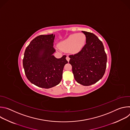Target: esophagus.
I'll list each match as a JSON object with an SVG mask.
<instances>
[{"label": "esophagus", "mask_w": 130, "mask_h": 130, "mask_svg": "<svg viewBox=\"0 0 130 130\" xmlns=\"http://www.w3.org/2000/svg\"><path fill=\"white\" fill-rule=\"evenodd\" d=\"M66 60H67V61L68 62H69V61L70 58H69V57L68 56H67V57H66Z\"/></svg>", "instance_id": "34e87169"}]
</instances>
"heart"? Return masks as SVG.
I'll return each instance as SVG.
<instances>
[{
    "mask_svg": "<svg viewBox=\"0 0 130 130\" xmlns=\"http://www.w3.org/2000/svg\"><path fill=\"white\" fill-rule=\"evenodd\" d=\"M86 37L82 33H75L69 35L59 44V48L63 51L73 53L79 52L86 44Z\"/></svg>",
    "mask_w": 130,
    "mask_h": 130,
    "instance_id": "heart-1",
    "label": "heart"
}]
</instances>
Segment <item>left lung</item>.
<instances>
[{
  "label": "left lung",
  "mask_w": 130,
  "mask_h": 130,
  "mask_svg": "<svg viewBox=\"0 0 130 130\" xmlns=\"http://www.w3.org/2000/svg\"><path fill=\"white\" fill-rule=\"evenodd\" d=\"M86 37V44L78 53L70 55L69 64L76 81L84 86L96 83L105 71L107 56L102 42L94 34L82 31Z\"/></svg>",
  "instance_id": "8db88e82"
}]
</instances>
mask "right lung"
<instances>
[{
    "instance_id": "right-lung-1",
    "label": "right lung",
    "mask_w": 130,
    "mask_h": 130,
    "mask_svg": "<svg viewBox=\"0 0 130 130\" xmlns=\"http://www.w3.org/2000/svg\"><path fill=\"white\" fill-rule=\"evenodd\" d=\"M54 38L53 34L37 36L25 51L23 63L25 75L31 83L40 87L50 88L58 85L68 63L66 55L57 59L53 55Z\"/></svg>"
}]
</instances>
